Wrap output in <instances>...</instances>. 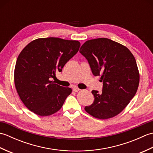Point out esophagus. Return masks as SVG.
I'll list each match as a JSON object with an SVG mask.
<instances>
[{
  "label": "esophagus",
  "instance_id": "obj_1",
  "mask_svg": "<svg viewBox=\"0 0 153 153\" xmlns=\"http://www.w3.org/2000/svg\"><path fill=\"white\" fill-rule=\"evenodd\" d=\"M79 90L80 89L79 88H77V87H74V88H73V91H74V92H78Z\"/></svg>",
  "mask_w": 153,
  "mask_h": 153
}]
</instances>
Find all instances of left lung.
<instances>
[{
	"label": "left lung",
	"instance_id": "8db88e82",
	"mask_svg": "<svg viewBox=\"0 0 153 153\" xmlns=\"http://www.w3.org/2000/svg\"><path fill=\"white\" fill-rule=\"evenodd\" d=\"M95 76H100L102 93L93 90L94 102L85 111L96 118H113L128 106L137 92L139 72L134 55L126 47L107 38L87 41L80 48Z\"/></svg>",
	"mask_w": 153,
	"mask_h": 153
}]
</instances>
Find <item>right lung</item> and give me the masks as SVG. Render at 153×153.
<instances>
[{
  "mask_svg": "<svg viewBox=\"0 0 153 153\" xmlns=\"http://www.w3.org/2000/svg\"><path fill=\"white\" fill-rule=\"evenodd\" d=\"M78 41L58 37L32 41L19 53L14 69V83L19 98L31 112L41 116L59 110L71 89L51 79L61 72L79 51Z\"/></svg>",
  "mask_w": 153,
  "mask_h": 153,
  "instance_id": "add662e5",
  "label": "right lung"
}]
</instances>
